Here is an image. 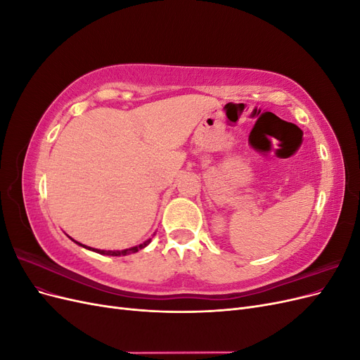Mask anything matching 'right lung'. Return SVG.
<instances>
[{"label": "right lung", "instance_id": "add662e5", "mask_svg": "<svg viewBox=\"0 0 360 360\" xmlns=\"http://www.w3.org/2000/svg\"><path fill=\"white\" fill-rule=\"evenodd\" d=\"M73 242H75V240H73ZM76 243H78V242H76ZM148 243H150V240H147V242H144V243H141V245H138V246H134V248L123 249V250H101V249H91V248H89V246H84V245H81V243H78V245H79V246H82V248H86V249H91V250H94V252H97V254H102V255H112V257H120V255H127V254H134V252H138L139 249L146 248Z\"/></svg>", "mask_w": 360, "mask_h": 360}]
</instances>
